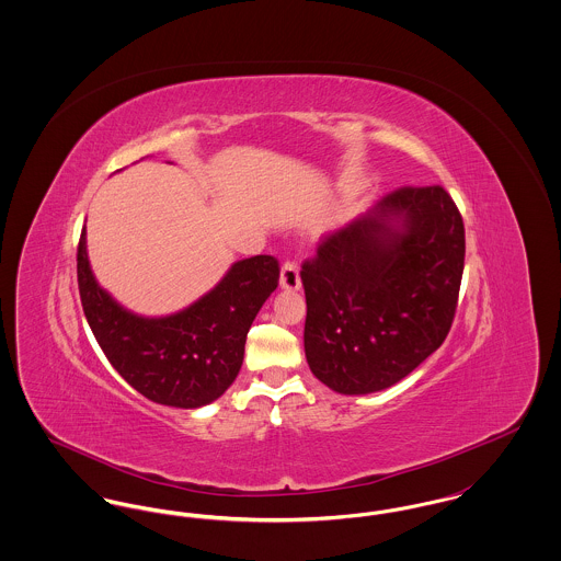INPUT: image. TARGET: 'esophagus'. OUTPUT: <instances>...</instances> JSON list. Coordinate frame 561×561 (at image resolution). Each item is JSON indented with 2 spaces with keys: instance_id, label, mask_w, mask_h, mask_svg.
Masks as SVG:
<instances>
[{
  "instance_id": "1",
  "label": "esophagus",
  "mask_w": 561,
  "mask_h": 561,
  "mask_svg": "<svg viewBox=\"0 0 561 561\" xmlns=\"http://www.w3.org/2000/svg\"><path fill=\"white\" fill-rule=\"evenodd\" d=\"M282 288L286 290H298L300 288V273H298V265L294 261H286L282 267V277H279Z\"/></svg>"
}]
</instances>
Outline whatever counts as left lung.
Returning <instances> with one entry per match:
<instances>
[{"label":"left lung","instance_id":"left-lung-1","mask_svg":"<svg viewBox=\"0 0 561 561\" xmlns=\"http://www.w3.org/2000/svg\"><path fill=\"white\" fill-rule=\"evenodd\" d=\"M462 267V216L439 185L396 188L328 233L300 268L311 373L345 396L400 382L446 341Z\"/></svg>","mask_w":561,"mask_h":561}]
</instances>
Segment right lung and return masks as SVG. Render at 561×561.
I'll use <instances>...</instances> for the list:
<instances>
[{"instance_id":"1","label":"right lung","mask_w":561,"mask_h":561,"mask_svg":"<svg viewBox=\"0 0 561 561\" xmlns=\"http://www.w3.org/2000/svg\"><path fill=\"white\" fill-rule=\"evenodd\" d=\"M279 284V261L259 254L236 263L225 279L185 311L145 320L122 309L94 279L78 243L81 307L111 366L147 400L199 408L220 398L243 362L248 330Z\"/></svg>"}]
</instances>
